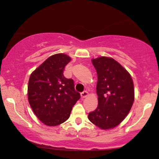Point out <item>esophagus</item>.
Returning a JSON list of instances; mask_svg holds the SVG:
<instances>
[{"mask_svg":"<svg viewBox=\"0 0 159 159\" xmlns=\"http://www.w3.org/2000/svg\"><path fill=\"white\" fill-rule=\"evenodd\" d=\"M87 96H88V92H87V91H84V92H82L81 93V97L82 98L87 97Z\"/></svg>","mask_w":159,"mask_h":159,"instance_id":"obj_1","label":"esophagus"}]
</instances>
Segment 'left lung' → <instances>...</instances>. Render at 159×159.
<instances>
[{
    "instance_id": "obj_1",
    "label": "left lung",
    "mask_w": 159,
    "mask_h": 159,
    "mask_svg": "<svg viewBox=\"0 0 159 159\" xmlns=\"http://www.w3.org/2000/svg\"><path fill=\"white\" fill-rule=\"evenodd\" d=\"M98 81V107L88 119L102 129L116 127L130 111L134 99V84L129 72L113 58L93 59Z\"/></svg>"
}]
</instances>
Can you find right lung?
I'll return each mask as SVG.
<instances>
[{"label":"right lung","mask_w":159,"mask_h":159,"mask_svg":"<svg viewBox=\"0 0 159 159\" xmlns=\"http://www.w3.org/2000/svg\"><path fill=\"white\" fill-rule=\"evenodd\" d=\"M71 58L64 54L51 56L30 75L27 96L33 111L40 121L55 126L69 119L72 107L81 98L74 81L63 75Z\"/></svg>","instance_id":"1"}]
</instances>
